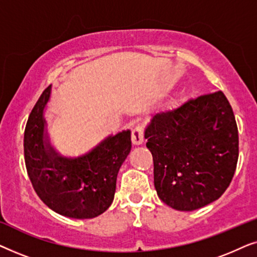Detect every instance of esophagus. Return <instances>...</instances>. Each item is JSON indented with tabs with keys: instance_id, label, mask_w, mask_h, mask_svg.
I'll list each match as a JSON object with an SVG mask.
<instances>
[{
	"instance_id": "1",
	"label": "esophagus",
	"mask_w": 257,
	"mask_h": 257,
	"mask_svg": "<svg viewBox=\"0 0 257 257\" xmlns=\"http://www.w3.org/2000/svg\"><path fill=\"white\" fill-rule=\"evenodd\" d=\"M131 139H132V144L133 145H140L144 142V128L142 126H137L132 130V135H131Z\"/></svg>"
}]
</instances>
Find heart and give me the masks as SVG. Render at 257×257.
I'll use <instances>...</instances> for the list:
<instances>
[{"label": "heart", "mask_w": 257, "mask_h": 257, "mask_svg": "<svg viewBox=\"0 0 257 257\" xmlns=\"http://www.w3.org/2000/svg\"><path fill=\"white\" fill-rule=\"evenodd\" d=\"M177 105H178V100H173L167 105V108H170V110H171V108H174L175 106H177Z\"/></svg>", "instance_id": "b5f03b06"}]
</instances>
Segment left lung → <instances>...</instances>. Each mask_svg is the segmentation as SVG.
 <instances>
[{"instance_id":"8db88e82","label":"left lung","mask_w":257,"mask_h":257,"mask_svg":"<svg viewBox=\"0 0 257 257\" xmlns=\"http://www.w3.org/2000/svg\"><path fill=\"white\" fill-rule=\"evenodd\" d=\"M158 196L172 208L191 212L215 201L236 170L238 132L222 91L189 99L158 113L146 127Z\"/></svg>"}]
</instances>
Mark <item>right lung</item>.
<instances>
[{"label":"right lung","mask_w":257,"mask_h":257,"mask_svg":"<svg viewBox=\"0 0 257 257\" xmlns=\"http://www.w3.org/2000/svg\"><path fill=\"white\" fill-rule=\"evenodd\" d=\"M51 85L43 91L24 130V159L35 192L49 208L73 219L103 214L114 198L121 164L131 151V131L108 136L77 158L63 157L51 146L44 110Z\"/></svg>","instance_id":"obj_1"}]
</instances>
